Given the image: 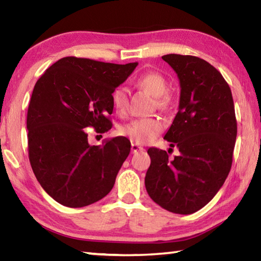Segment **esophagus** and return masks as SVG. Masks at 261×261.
<instances>
[{
	"label": "esophagus",
	"instance_id": "esophagus-1",
	"mask_svg": "<svg viewBox=\"0 0 261 261\" xmlns=\"http://www.w3.org/2000/svg\"><path fill=\"white\" fill-rule=\"evenodd\" d=\"M145 149H144V147H141V146H139V145H137V144H132L131 145V153H139V152H144Z\"/></svg>",
	"mask_w": 261,
	"mask_h": 261
}]
</instances>
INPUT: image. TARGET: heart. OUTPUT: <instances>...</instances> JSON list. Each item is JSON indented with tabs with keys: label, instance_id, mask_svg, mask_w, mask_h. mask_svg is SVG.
<instances>
[{
	"label": "heart",
	"instance_id": "obj_1",
	"mask_svg": "<svg viewBox=\"0 0 261 261\" xmlns=\"http://www.w3.org/2000/svg\"><path fill=\"white\" fill-rule=\"evenodd\" d=\"M140 88H143L154 98H156V105L160 109H166L169 105L168 91L169 86L161 74L155 72H148L140 76L137 81ZM114 108L117 113H124L127 108V88L118 86L112 94ZM163 130V124L160 120L153 117H145L134 120L127 123L121 129V132L127 138H130L136 144L151 143Z\"/></svg>",
	"mask_w": 261,
	"mask_h": 261
}]
</instances>
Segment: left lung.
Returning a JSON list of instances; mask_svg holds the SVG:
<instances>
[{"mask_svg": "<svg viewBox=\"0 0 261 261\" xmlns=\"http://www.w3.org/2000/svg\"><path fill=\"white\" fill-rule=\"evenodd\" d=\"M162 60L179 79L178 113L165 139L180 154L169 160L163 149L148 148L151 166L145 187L162 208L192 214L213 199L230 171L237 136L235 107L228 83L208 62L178 54Z\"/></svg>", "mask_w": 261, "mask_h": 261, "instance_id": "8db88e82", "label": "left lung"}]
</instances>
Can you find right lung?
<instances>
[{"label":"right lung","instance_id":"add662e5","mask_svg":"<svg viewBox=\"0 0 261 261\" xmlns=\"http://www.w3.org/2000/svg\"><path fill=\"white\" fill-rule=\"evenodd\" d=\"M137 65L68 56L35 83L26 120L29 159L38 182L61 205H91L113 189L130 140L115 137L92 146L84 129H112V94Z\"/></svg>","mask_w":261,"mask_h":261}]
</instances>
